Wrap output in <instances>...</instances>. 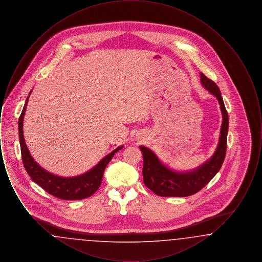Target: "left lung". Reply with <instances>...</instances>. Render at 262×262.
Listing matches in <instances>:
<instances>
[{
  "label": "left lung",
  "instance_id": "1",
  "mask_svg": "<svg viewBox=\"0 0 262 262\" xmlns=\"http://www.w3.org/2000/svg\"><path fill=\"white\" fill-rule=\"evenodd\" d=\"M202 86L218 100L222 112V125L217 148L210 159L196 169L180 172L169 168L158 158L152 150L140 145L143 155V183L159 196H189L205 187L217 174L224 162L227 149V136L229 128V116L225 108L220 89L214 81L200 74Z\"/></svg>",
  "mask_w": 262,
  "mask_h": 262
}]
</instances>
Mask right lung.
Returning a JSON list of instances; mask_svg holds the SVG:
<instances>
[{
  "instance_id": "right-lung-1",
  "label": "right lung",
  "mask_w": 262,
  "mask_h": 262,
  "mask_svg": "<svg viewBox=\"0 0 262 262\" xmlns=\"http://www.w3.org/2000/svg\"><path fill=\"white\" fill-rule=\"evenodd\" d=\"M31 91L29 92L26 98L25 107L18 120V137L21 150V158L26 172L34 183H36L48 193L58 199L64 200H79L91 196L99 188L106 166L111 161L115 153L122 149L124 146L121 145L118 148L113 150L110 154L106 155L103 159H101L99 162L97 163V165H95L92 169H90L84 174H79L76 177H60L48 172L33 159L25 144L23 126L25 110Z\"/></svg>"
}]
</instances>
